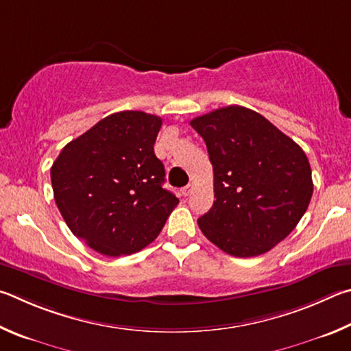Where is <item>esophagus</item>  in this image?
I'll return each mask as SVG.
<instances>
[{"label":"esophagus","mask_w":351,"mask_h":351,"mask_svg":"<svg viewBox=\"0 0 351 351\" xmlns=\"http://www.w3.org/2000/svg\"><path fill=\"white\" fill-rule=\"evenodd\" d=\"M189 193H191V185L183 186V188L180 189V194L183 195V197H186V195H189Z\"/></svg>","instance_id":"obj_1"}]
</instances>
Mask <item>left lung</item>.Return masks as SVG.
Wrapping results in <instances>:
<instances>
[{"label":"left lung","mask_w":351,"mask_h":351,"mask_svg":"<svg viewBox=\"0 0 351 351\" xmlns=\"http://www.w3.org/2000/svg\"><path fill=\"white\" fill-rule=\"evenodd\" d=\"M214 171V204L199 228L225 253H267L296 228L313 195L311 168L296 141L248 108L195 117Z\"/></svg>","instance_id":"8db88e82"}]
</instances>
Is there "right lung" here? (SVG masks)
Masks as SVG:
<instances>
[{
	"mask_svg": "<svg viewBox=\"0 0 351 351\" xmlns=\"http://www.w3.org/2000/svg\"><path fill=\"white\" fill-rule=\"evenodd\" d=\"M162 119L141 110L104 117L61 149L51 168L53 199L73 236L119 257L145 248L179 199L162 185L154 154Z\"/></svg>",
	"mask_w": 351,
	"mask_h": 351,
	"instance_id": "1",
	"label": "right lung"
}]
</instances>
